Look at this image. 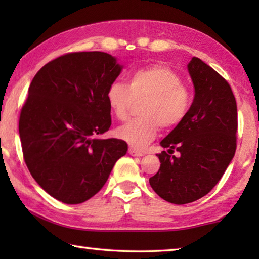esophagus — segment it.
<instances>
[{
    "label": "esophagus",
    "instance_id": "esophagus-1",
    "mask_svg": "<svg viewBox=\"0 0 259 259\" xmlns=\"http://www.w3.org/2000/svg\"><path fill=\"white\" fill-rule=\"evenodd\" d=\"M129 154L131 156H143L144 153L138 151V150H136V148H134V147H130L129 148Z\"/></svg>",
    "mask_w": 259,
    "mask_h": 259
}]
</instances>
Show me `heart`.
Masks as SVG:
<instances>
[{"instance_id":"1","label":"heart","mask_w":259,"mask_h":259,"mask_svg":"<svg viewBox=\"0 0 259 259\" xmlns=\"http://www.w3.org/2000/svg\"><path fill=\"white\" fill-rule=\"evenodd\" d=\"M108 107L117 120L128 119L135 103H140L142 116L116 130V136L136 148H144L163 130L176 128L186 119L192 106V94L182 77L163 65L136 69L126 85L113 82L106 93Z\"/></svg>"}]
</instances>
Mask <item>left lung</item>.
<instances>
[{"label": "left lung", "instance_id": "8db88e82", "mask_svg": "<svg viewBox=\"0 0 259 259\" xmlns=\"http://www.w3.org/2000/svg\"><path fill=\"white\" fill-rule=\"evenodd\" d=\"M195 95L190 113L160 143L169 148L156 154L161 165L150 178L157 195L185 204L202 198L216 186L236 150V102L224 77L202 60L188 64ZM177 150L180 156H172Z\"/></svg>", "mask_w": 259, "mask_h": 259}]
</instances>
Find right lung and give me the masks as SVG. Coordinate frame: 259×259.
Segmentation results:
<instances>
[{
	"instance_id": "right-lung-1",
	"label": "right lung",
	"mask_w": 259,
	"mask_h": 259,
	"mask_svg": "<svg viewBox=\"0 0 259 259\" xmlns=\"http://www.w3.org/2000/svg\"><path fill=\"white\" fill-rule=\"evenodd\" d=\"M122 67L106 52H69L34 76L19 116L24 161L48 194L77 204L98 193L124 140L97 139L112 124L108 87Z\"/></svg>"
}]
</instances>
